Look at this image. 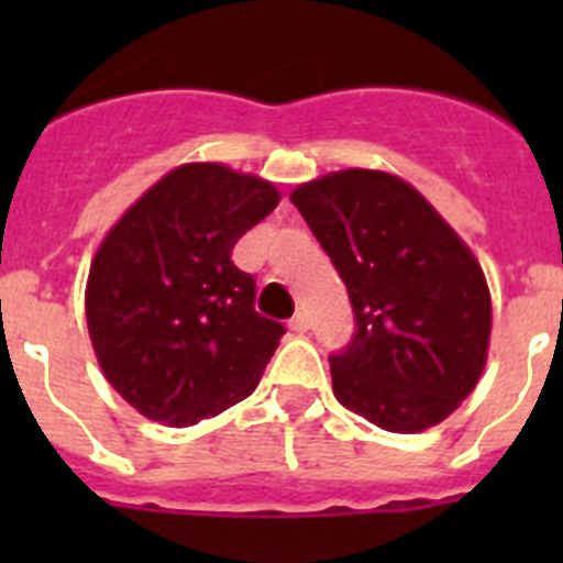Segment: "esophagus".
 <instances>
[{"label": "esophagus", "mask_w": 563, "mask_h": 563, "mask_svg": "<svg viewBox=\"0 0 563 563\" xmlns=\"http://www.w3.org/2000/svg\"><path fill=\"white\" fill-rule=\"evenodd\" d=\"M290 330L298 332V335H305V332L310 330V318H307V312H298V316L290 318Z\"/></svg>", "instance_id": "obj_1"}]
</instances>
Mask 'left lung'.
Returning a JSON list of instances; mask_svg holds the SVG:
<instances>
[{
    "mask_svg": "<svg viewBox=\"0 0 563 563\" xmlns=\"http://www.w3.org/2000/svg\"><path fill=\"white\" fill-rule=\"evenodd\" d=\"M350 292L355 335L330 355L338 402L395 434L442 422L474 391L490 292L471 247L409 183L346 168L290 194Z\"/></svg>",
    "mask_w": 563,
    "mask_h": 563,
    "instance_id": "obj_1",
    "label": "left lung"
}]
</instances>
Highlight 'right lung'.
Instances as JSON below:
<instances>
[{"mask_svg": "<svg viewBox=\"0 0 563 563\" xmlns=\"http://www.w3.org/2000/svg\"><path fill=\"white\" fill-rule=\"evenodd\" d=\"M278 200L253 174L186 163L101 242L87 278L89 338L112 389L143 417L186 429L258 386L285 327L253 310L256 282L231 251Z\"/></svg>", "mask_w": 563, "mask_h": 563, "instance_id": "right-lung-1", "label": "right lung"}]
</instances>
